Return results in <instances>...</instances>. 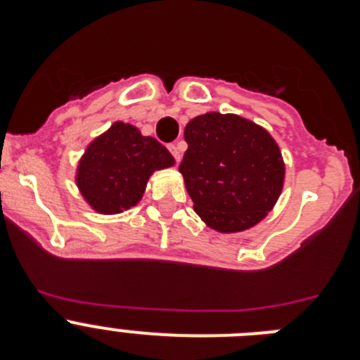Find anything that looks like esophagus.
I'll return each mask as SVG.
<instances>
[{
    "mask_svg": "<svg viewBox=\"0 0 360 360\" xmlns=\"http://www.w3.org/2000/svg\"><path fill=\"white\" fill-rule=\"evenodd\" d=\"M167 149H169V153L174 157V160L180 162V157H182V153H180V149H178L176 144H169L167 146Z\"/></svg>",
    "mask_w": 360,
    "mask_h": 360,
    "instance_id": "obj_1",
    "label": "esophagus"
}]
</instances>
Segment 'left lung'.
<instances>
[{
	"mask_svg": "<svg viewBox=\"0 0 360 360\" xmlns=\"http://www.w3.org/2000/svg\"><path fill=\"white\" fill-rule=\"evenodd\" d=\"M184 136L187 151L178 171L205 225L229 234L259 224L285 182L270 133L243 117L211 111L189 120Z\"/></svg>",
	"mask_w": 360,
	"mask_h": 360,
	"instance_id": "left-lung-1",
	"label": "left lung"
}]
</instances>
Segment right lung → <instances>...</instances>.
Segmentation results:
<instances>
[{
    "instance_id": "right-lung-1",
    "label": "right lung",
    "mask_w": 360,
    "mask_h": 360,
    "mask_svg": "<svg viewBox=\"0 0 360 360\" xmlns=\"http://www.w3.org/2000/svg\"><path fill=\"white\" fill-rule=\"evenodd\" d=\"M174 165L171 153L135 126L115 122L86 148L77 165L82 198L101 214H119L142 200L155 171Z\"/></svg>"
}]
</instances>
